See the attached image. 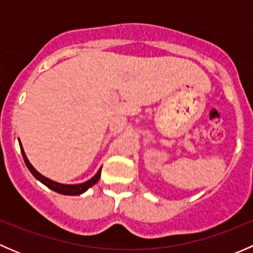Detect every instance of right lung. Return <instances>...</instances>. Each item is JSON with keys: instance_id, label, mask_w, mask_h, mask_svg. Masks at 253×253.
<instances>
[{"instance_id": "right-lung-1", "label": "right lung", "mask_w": 253, "mask_h": 253, "mask_svg": "<svg viewBox=\"0 0 253 253\" xmlns=\"http://www.w3.org/2000/svg\"><path fill=\"white\" fill-rule=\"evenodd\" d=\"M19 144H20V142H19ZM20 150H22V155H23V159H24V162H25V165H27L28 169L30 170V172H32V174L34 175L35 177L40 181V182H42L45 186H47L48 188H51V190L55 191V192L61 193V195H68V196L81 195V193L85 192L89 187H91L93 185H95V183L99 181V178H100L101 169H99V171L96 172V175L94 176V177H91L90 180L86 181V182L79 183V185H63V183L55 182V181L50 180V178H46L45 176L39 174V172H38L37 170L33 168V165L30 164L29 160H28V158H27V155H25L24 150H23L22 144H20Z\"/></svg>"}]
</instances>
